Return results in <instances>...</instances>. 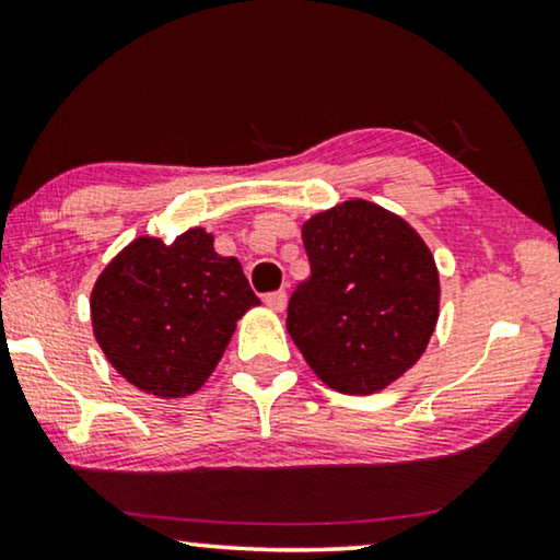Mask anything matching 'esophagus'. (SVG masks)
I'll return each mask as SVG.
<instances>
[{"label":"esophagus","mask_w":560,"mask_h":560,"mask_svg":"<svg viewBox=\"0 0 560 560\" xmlns=\"http://www.w3.org/2000/svg\"><path fill=\"white\" fill-rule=\"evenodd\" d=\"M285 303H288L285 290H275V293L265 295V305L272 311H285Z\"/></svg>","instance_id":"esophagus-1"}]
</instances>
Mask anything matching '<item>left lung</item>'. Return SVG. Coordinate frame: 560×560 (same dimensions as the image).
<instances>
[{"label":"left lung","instance_id":"8db88e82","mask_svg":"<svg viewBox=\"0 0 560 560\" xmlns=\"http://www.w3.org/2000/svg\"><path fill=\"white\" fill-rule=\"evenodd\" d=\"M311 278L288 303V334L343 395H372L423 354L439 320V270L416 229L377 203L343 201L303 224Z\"/></svg>","mask_w":560,"mask_h":560}]
</instances>
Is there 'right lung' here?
Returning a JSON list of instances; mask_svg holds the SVG:
<instances>
[{"label":"right lung","mask_w":560,"mask_h":560,"mask_svg":"<svg viewBox=\"0 0 560 560\" xmlns=\"http://www.w3.org/2000/svg\"><path fill=\"white\" fill-rule=\"evenodd\" d=\"M236 257L188 229L173 244L140 236L98 275L91 320L127 382L158 397L196 393L219 364L236 320L257 305Z\"/></svg>","instance_id":"right-lung-1"}]
</instances>
